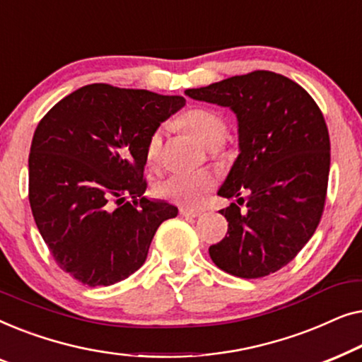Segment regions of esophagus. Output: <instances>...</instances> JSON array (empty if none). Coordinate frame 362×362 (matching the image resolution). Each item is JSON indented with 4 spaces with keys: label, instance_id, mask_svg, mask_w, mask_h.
<instances>
[{
    "label": "esophagus",
    "instance_id": "obj_1",
    "mask_svg": "<svg viewBox=\"0 0 362 362\" xmlns=\"http://www.w3.org/2000/svg\"><path fill=\"white\" fill-rule=\"evenodd\" d=\"M180 212H181L182 217H191V219H194V217H201V216H202V211L187 209V207H185V209H181Z\"/></svg>",
    "mask_w": 362,
    "mask_h": 362
}]
</instances>
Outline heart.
Here are the masks:
<instances>
[{
	"label": "heart",
	"mask_w": 362,
	"mask_h": 362,
	"mask_svg": "<svg viewBox=\"0 0 362 362\" xmlns=\"http://www.w3.org/2000/svg\"><path fill=\"white\" fill-rule=\"evenodd\" d=\"M177 123L202 146L216 141H224L227 127L217 113L207 108H189L180 117ZM163 146V130L158 128L151 133L146 143V161L155 165L160 160ZM216 187V177L209 171L173 173L160 181L156 192L163 199L181 206H199L204 197Z\"/></svg>",
	"instance_id": "heart-1"
}]
</instances>
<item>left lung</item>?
<instances>
[{"label": "left lung", "mask_w": 362, "mask_h": 362, "mask_svg": "<svg viewBox=\"0 0 362 362\" xmlns=\"http://www.w3.org/2000/svg\"><path fill=\"white\" fill-rule=\"evenodd\" d=\"M185 95L229 107L237 117L239 156L217 191L237 202L219 211L229 227L209 247L211 259L240 279L274 274L295 259L321 219L329 175L323 113L303 87L270 71L187 88Z\"/></svg>", "instance_id": "obj_1"}]
</instances>
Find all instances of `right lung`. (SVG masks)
I'll list each match as a JSON object with an SVG mask.
<instances>
[{"mask_svg":"<svg viewBox=\"0 0 362 362\" xmlns=\"http://www.w3.org/2000/svg\"><path fill=\"white\" fill-rule=\"evenodd\" d=\"M185 103L180 95L90 83L39 122L29 204L57 265L83 285L128 279L145 264L161 222L177 216L176 206L143 196V170L148 138Z\"/></svg>","mask_w":362,"mask_h":362,"instance_id":"1","label":"right lung"}]
</instances>
